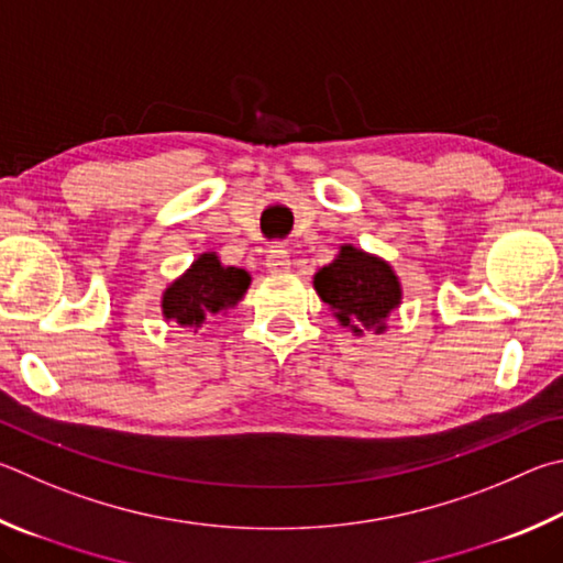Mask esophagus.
Masks as SVG:
<instances>
[{
  "label": "esophagus",
  "mask_w": 563,
  "mask_h": 563,
  "mask_svg": "<svg viewBox=\"0 0 563 563\" xmlns=\"http://www.w3.org/2000/svg\"><path fill=\"white\" fill-rule=\"evenodd\" d=\"M265 265H268L271 273H283L290 271V253L285 246H273L265 255Z\"/></svg>",
  "instance_id": "1"
}]
</instances>
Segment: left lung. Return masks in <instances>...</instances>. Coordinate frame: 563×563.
<instances>
[{"instance_id": "8db88e82", "label": "left lung", "mask_w": 563, "mask_h": 563, "mask_svg": "<svg viewBox=\"0 0 563 563\" xmlns=\"http://www.w3.org/2000/svg\"><path fill=\"white\" fill-rule=\"evenodd\" d=\"M312 285L320 300L330 305L336 322L356 336L384 334L388 317L404 300L394 265L354 243H342L334 261L314 273Z\"/></svg>"}]
</instances>
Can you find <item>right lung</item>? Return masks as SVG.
<instances>
[{
  "instance_id": "right-lung-1",
  "label": "right lung",
  "mask_w": 563,
  "mask_h": 563,
  "mask_svg": "<svg viewBox=\"0 0 563 563\" xmlns=\"http://www.w3.org/2000/svg\"><path fill=\"white\" fill-rule=\"evenodd\" d=\"M249 288V271L223 265L217 251H203L162 292V317L181 330L197 332L219 314L236 308Z\"/></svg>"
}]
</instances>
